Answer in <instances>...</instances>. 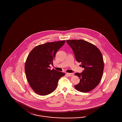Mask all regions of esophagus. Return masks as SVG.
<instances>
[{
	"label": "esophagus",
	"mask_w": 122,
	"mask_h": 122,
	"mask_svg": "<svg viewBox=\"0 0 122 122\" xmlns=\"http://www.w3.org/2000/svg\"><path fill=\"white\" fill-rule=\"evenodd\" d=\"M66 75L69 76H74V74L73 73H67Z\"/></svg>",
	"instance_id": "esophagus-1"
}]
</instances>
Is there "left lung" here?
<instances>
[{
	"label": "left lung",
	"mask_w": 122,
	"mask_h": 122,
	"mask_svg": "<svg viewBox=\"0 0 122 122\" xmlns=\"http://www.w3.org/2000/svg\"><path fill=\"white\" fill-rule=\"evenodd\" d=\"M72 48L76 60L81 62L84 68L81 73L75 75L80 79V82L75 86L77 90L88 92L93 90L100 82L104 70L102 54L95 45L83 40H67Z\"/></svg>",
	"instance_id": "obj_1"
}]
</instances>
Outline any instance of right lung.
<instances>
[{"mask_svg": "<svg viewBox=\"0 0 122 122\" xmlns=\"http://www.w3.org/2000/svg\"><path fill=\"white\" fill-rule=\"evenodd\" d=\"M65 41L47 42L35 47L27 58L25 71L27 80L32 90L38 95L46 96L54 92L59 80L65 74L50 70L56 52Z\"/></svg>", "mask_w": 122, "mask_h": 122, "instance_id": "right-lung-1", "label": "right lung"}]
</instances>
